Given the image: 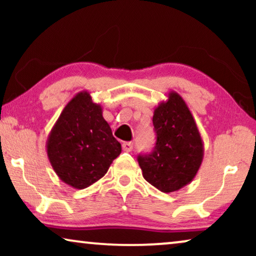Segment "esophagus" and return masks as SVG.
Instances as JSON below:
<instances>
[{"label": "esophagus", "mask_w": 256, "mask_h": 256, "mask_svg": "<svg viewBox=\"0 0 256 256\" xmlns=\"http://www.w3.org/2000/svg\"><path fill=\"white\" fill-rule=\"evenodd\" d=\"M122 149L124 150V152H132V142H124L122 143Z\"/></svg>", "instance_id": "obj_1"}]
</instances>
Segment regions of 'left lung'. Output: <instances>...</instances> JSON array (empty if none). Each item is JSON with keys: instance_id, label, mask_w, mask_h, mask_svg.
<instances>
[{"instance_id": "left-lung-1", "label": "left lung", "mask_w": 256, "mask_h": 256, "mask_svg": "<svg viewBox=\"0 0 256 256\" xmlns=\"http://www.w3.org/2000/svg\"><path fill=\"white\" fill-rule=\"evenodd\" d=\"M156 146L138 156L144 180L160 191L174 192L190 184L204 158V142L183 98L170 90L154 110Z\"/></svg>"}]
</instances>
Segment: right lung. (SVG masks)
I'll use <instances>...</instances> for the list:
<instances>
[{"label": "right lung", "mask_w": 256, "mask_h": 256, "mask_svg": "<svg viewBox=\"0 0 256 256\" xmlns=\"http://www.w3.org/2000/svg\"><path fill=\"white\" fill-rule=\"evenodd\" d=\"M52 169L70 186L88 188L102 178L121 144L87 90L76 93L59 115L46 141Z\"/></svg>", "instance_id": "right-lung-1"}]
</instances>
